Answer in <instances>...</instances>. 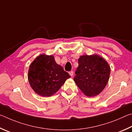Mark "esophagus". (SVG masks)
I'll use <instances>...</instances> for the list:
<instances>
[{
	"instance_id": "esophagus-1",
	"label": "esophagus",
	"mask_w": 132,
	"mask_h": 132,
	"mask_svg": "<svg viewBox=\"0 0 132 132\" xmlns=\"http://www.w3.org/2000/svg\"><path fill=\"white\" fill-rule=\"evenodd\" d=\"M69 74L70 75V76L71 77H72V76L73 75V71H70V72H69Z\"/></svg>"
}]
</instances>
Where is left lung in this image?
I'll list each match as a JSON object with an SVG mask.
<instances>
[{
	"label": "left lung",
	"instance_id": "8db88e82",
	"mask_svg": "<svg viewBox=\"0 0 132 132\" xmlns=\"http://www.w3.org/2000/svg\"><path fill=\"white\" fill-rule=\"evenodd\" d=\"M73 80L85 95L94 97L104 89L109 79L110 67L105 60L97 55H82Z\"/></svg>",
	"mask_w": 132,
	"mask_h": 132
}]
</instances>
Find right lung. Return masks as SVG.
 <instances>
[{"label":"right lung","instance_id":"1","mask_svg":"<svg viewBox=\"0 0 132 132\" xmlns=\"http://www.w3.org/2000/svg\"><path fill=\"white\" fill-rule=\"evenodd\" d=\"M28 77L35 93L43 97H49L56 93L71 77L55 62L53 55L42 54L30 65Z\"/></svg>","mask_w":132,"mask_h":132}]
</instances>
